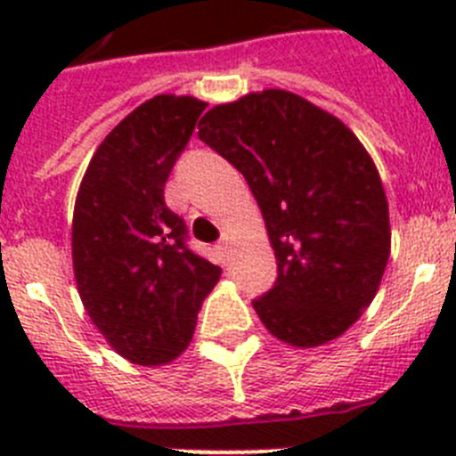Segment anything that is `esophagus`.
Listing matches in <instances>:
<instances>
[{
	"instance_id": "34e87169",
	"label": "esophagus",
	"mask_w": 456,
	"mask_h": 456,
	"mask_svg": "<svg viewBox=\"0 0 456 456\" xmlns=\"http://www.w3.org/2000/svg\"><path fill=\"white\" fill-rule=\"evenodd\" d=\"M228 248H231V237L224 235L219 241H216V251H219L221 256H225V253H228Z\"/></svg>"
}]
</instances>
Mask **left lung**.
<instances>
[{
  "label": "left lung",
  "mask_w": 456,
  "mask_h": 456,
  "mask_svg": "<svg viewBox=\"0 0 456 456\" xmlns=\"http://www.w3.org/2000/svg\"><path fill=\"white\" fill-rule=\"evenodd\" d=\"M199 139L247 178L276 256L273 288L253 299L292 347L342 336L372 304L390 256L388 200L347 125L281 88L216 104Z\"/></svg>",
  "instance_id": "1"
}]
</instances>
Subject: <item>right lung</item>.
I'll return each mask as SVG.
<instances>
[{
    "label": "right lung",
    "mask_w": 456,
    "mask_h": 456,
    "mask_svg": "<svg viewBox=\"0 0 456 456\" xmlns=\"http://www.w3.org/2000/svg\"><path fill=\"white\" fill-rule=\"evenodd\" d=\"M208 107L155 95L93 155L72 216V267L88 317L123 358L164 365L187 349L221 269L187 247L164 184Z\"/></svg>",
    "instance_id": "right-lung-1"
}]
</instances>
